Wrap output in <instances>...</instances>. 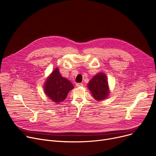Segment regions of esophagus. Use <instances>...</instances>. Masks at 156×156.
<instances>
[{"mask_svg": "<svg viewBox=\"0 0 156 156\" xmlns=\"http://www.w3.org/2000/svg\"><path fill=\"white\" fill-rule=\"evenodd\" d=\"M76 86H77V87L83 86V83H77V84H76Z\"/></svg>", "mask_w": 156, "mask_h": 156, "instance_id": "obj_1", "label": "esophagus"}]
</instances>
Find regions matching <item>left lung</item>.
<instances>
[{
  "instance_id": "left-lung-1",
  "label": "left lung",
  "mask_w": 156,
  "mask_h": 156,
  "mask_svg": "<svg viewBox=\"0 0 156 156\" xmlns=\"http://www.w3.org/2000/svg\"><path fill=\"white\" fill-rule=\"evenodd\" d=\"M88 88L96 100L107 98L109 94L107 76L103 73H99L94 76L88 84Z\"/></svg>"
}]
</instances>
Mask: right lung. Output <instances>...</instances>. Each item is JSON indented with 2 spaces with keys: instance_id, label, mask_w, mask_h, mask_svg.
Returning <instances> with one entry per match:
<instances>
[{
  "instance_id": "add662e5",
  "label": "right lung",
  "mask_w": 156,
  "mask_h": 156,
  "mask_svg": "<svg viewBox=\"0 0 156 156\" xmlns=\"http://www.w3.org/2000/svg\"><path fill=\"white\" fill-rule=\"evenodd\" d=\"M73 88L71 82L61 76L58 68L51 73L44 84L46 94L49 99L56 103L65 100L69 92Z\"/></svg>"
}]
</instances>
